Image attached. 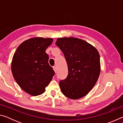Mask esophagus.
Here are the masks:
<instances>
[{
  "label": "esophagus",
  "instance_id": "34e87169",
  "mask_svg": "<svg viewBox=\"0 0 123 123\" xmlns=\"http://www.w3.org/2000/svg\"><path fill=\"white\" fill-rule=\"evenodd\" d=\"M53 69L55 73L56 72V67H53Z\"/></svg>",
  "mask_w": 123,
  "mask_h": 123
}]
</instances>
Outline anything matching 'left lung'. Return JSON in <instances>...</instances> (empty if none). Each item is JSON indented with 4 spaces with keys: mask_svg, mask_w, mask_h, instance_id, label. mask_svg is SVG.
I'll return each mask as SVG.
<instances>
[{
    "mask_svg": "<svg viewBox=\"0 0 123 123\" xmlns=\"http://www.w3.org/2000/svg\"><path fill=\"white\" fill-rule=\"evenodd\" d=\"M55 44L63 53L68 64V75L59 83L62 93L72 99L81 98L98 79L100 73L99 52L87 42L74 37L59 38Z\"/></svg>",
    "mask_w": 123,
    "mask_h": 123,
    "instance_id": "8db88e82",
    "label": "left lung"
}]
</instances>
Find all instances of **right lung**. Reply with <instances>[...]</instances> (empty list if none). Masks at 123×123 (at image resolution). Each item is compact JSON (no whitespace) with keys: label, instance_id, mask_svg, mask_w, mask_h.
Returning <instances> with one entry per match:
<instances>
[{"label":"right lung","instance_id":"add662e5","mask_svg":"<svg viewBox=\"0 0 123 123\" xmlns=\"http://www.w3.org/2000/svg\"><path fill=\"white\" fill-rule=\"evenodd\" d=\"M53 38L35 37L25 41L14 54L11 63L13 76L23 90L33 96L40 95L55 74L45 53Z\"/></svg>","mask_w":123,"mask_h":123}]
</instances>
